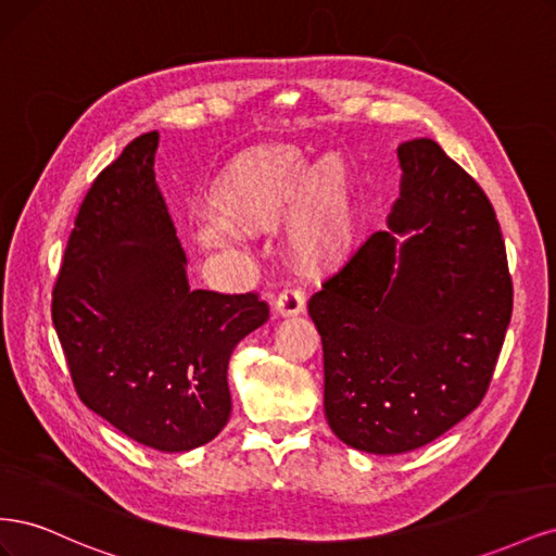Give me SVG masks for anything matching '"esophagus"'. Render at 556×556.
<instances>
[{
  "label": "esophagus",
  "mask_w": 556,
  "mask_h": 556,
  "mask_svg": "<svg viewBox=\"0 0 556 556\" xmlns=\"http://www.w3.org/2000/svg\"><path fill=\"white\" fill-rule=\"evenodd\" d=\"M306 311V299H304V292H301L299 288H294V285H288L285 288L278 299H276V313L280 317H296Z\"/></svg>",
  "instance_id": "34e87169"
}]
</instances>
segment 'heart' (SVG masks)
<instances>
[{
    "label": "heart",
    "instance_id": "heart-1",
    "mask_svg": "<svg viewBox=\"0 0 556 556\" xmlns=\"http://www.w3.org/2000/svg\"><path fill=\"white\" fill-rule=\"evenodd\" d=\"M288 207V241L304 264L327 266L355 248L359 213L345 164L331 153L313 160L294 143H266L233 157L208 190L213 217L192 239L204 250L227 248L237 233L271 229Z\"/></svg>",
    "mask_w": 556,
    "mask_h": 556
}]
</instances>
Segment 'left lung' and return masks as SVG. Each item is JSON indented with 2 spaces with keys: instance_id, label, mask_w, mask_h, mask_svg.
Returning a JSON list of instances; mask_svg holds the SVG:
<instances>
[{
  "instance_id": "1",
  "label": "left lung",
  "mask_w": 556,
  "mask_h": 556,
  "mask_svg": "<svg viewBox=\"0 0 556 556\" xmlns=\"http://www.w3.org/2000/svg\"><path fill=\"white\" fill-rule=\"evenodd\" d=\"M399 199L308 313L325 350V415L359 452L422 447L473 413L513 313L490 199L431 139L396 148Z\"/></svg>"
}]
</instances>
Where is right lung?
Listing matches in <instances>:
<instances>
[{
	"instance_id": "right-lung-1",
	"label": "right lung",
	"mask_w": 556,
	"mask_h": 556,
	"mask_svg": "<svg viewBox=\"0 0 556 556\" xmlns=\"http://www.w3.org/2000/svg\"><path fill=\"white\" fill-rule=\"evenodd\" d=\"M160 134L97 176L53 290V325L80 401L131 441L190 452L231 415L233 348L268 319L257 294L192 290L155 182Z\"/></svg>"
}]
</instances>
